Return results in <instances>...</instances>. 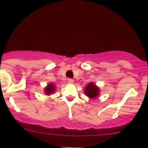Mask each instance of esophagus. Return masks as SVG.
Listing matches in <instances>:
<instances>
[{
  "mask_svg": "<svg viewBox=\"0 0 148 148\" xmlns=\"http://www.w3.org/2000/svg\"><path fill=\"white\" fill-rule=\"evenodd\" d=\"M74 79H68V83H69V84H73V83H74Z\"/></svg>",
  "mask_w": 148,
  "mask_h": 148,
  "instance_id": "esophagus-1",
  "label": "esophagus"
}]
</instances>
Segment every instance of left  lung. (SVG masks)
<instances>
[{
  "label": "left lung",
  "instance_id": "left-lung-1",
  "mask_svg": "<svg viewBox=\"0 0 148 148\" xmlns=\"http://www.w3.org/2000/svg\"><path fill=\"white\" fill-rule=\"evenodd\" d=\"M100 89L96 84L93 82H90L89 84L86 85L84 90V94L88 97L94 99L99 96Z\"/></svg>",
  "mask_w": 148,
  "mask_h": 148
}]
</instances>
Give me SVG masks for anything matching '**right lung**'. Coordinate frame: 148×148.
I'll return each instance as SVG.
<instances>
[{
    "mask_svg": "<svg viewBox=\"0 0 148 148\" xmlns=\"http://www.w3.org/2000/svg\"><path fill=\"white\" fill-rule=\"evenodd\" d=\"M56 90V86H55L53 83H49L47 86L45 88L44 90V92L46 95H51L53 93H55Z\"/></svg>",
    "mask_w": 148,
    "mask_h": 148,
    "instance_id": "1",
    "label": "right lung"
}]
</instances>
